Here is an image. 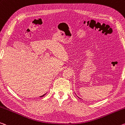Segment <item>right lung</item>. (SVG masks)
Returning <instances> with one entry per match:
<instances>
[{"mask_svg":"<svg viewBox=\"0 0 125 125\" xmlns=\"http://www.w3.org/2000/svg\"><path fill=\"white\" fill-rule=\"evenodd\" d=\"M45 94H43V96H40V97H43V96H44V95H45Z\"/></svg>","mask_w":125,"mask_h":125,"instance_id":"obj_1","label":"right lung"}]
</instances>
